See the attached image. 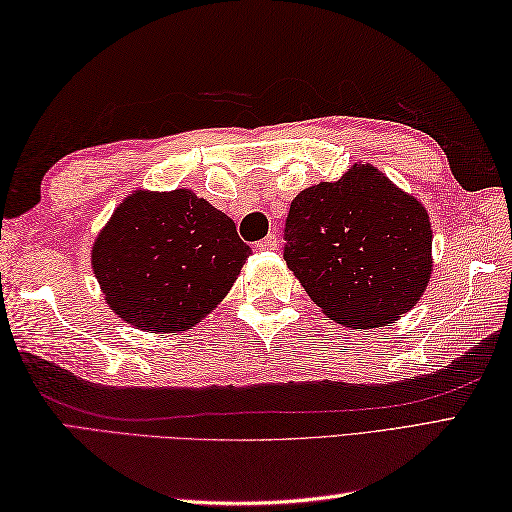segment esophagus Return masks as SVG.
Returning <instances> with one entry per match:
<instances>
[{"label":"esophagus","instance_id":"34e87169","mask_svg":"<svg viewBox=\"0 0 512 512\" xmlns=\"http://www.w3.org/2000/svg\"><path fill=\"white\" fill-rule=\"evenodd\" d=\"M279 246V237L275 233H268L264 239H259L255 244L257 250H275Z\"/></svg>","mask_w":512,"mask_h":512}]
</instances>
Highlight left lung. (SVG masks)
I'll return each mask as SVG.
<instances>
[{"instance_id":"left-lung-1","label":"left lung","mask_w":512,"mask_h":512,"mask_svg":"<svg viewBox=\"0 0 512 512\" xmlns=\"http://www.w3.org/2000/svg\"><path fill=\"white\" fill-rule=\"evenodd\" d=\"M284 259L310 299L347 328H383L431 279V222L372 165L303 189L290 204Z\"/></svg>"}]
</instances>
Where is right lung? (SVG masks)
Listing matches in <instances>:
<instances>
[{"label":"right lung","instance_id":"obj_1","mask_svg":"<svg viewBox=\"0 0 512 512\" xmlns=\"http://www.w3.org/2000/svg\"><path fill=\"white\" fill-rule=\"evenodd\" d=\"M250 253L231 217L193 191H134L96 237L92 268L118 317L162 334L206 317Z\"/></svg>","mask_w":512,"mask_h":512}]
</instances>
